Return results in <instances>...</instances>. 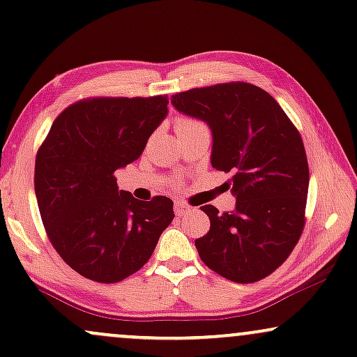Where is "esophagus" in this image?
Here are the masks:
<instances>
[{"instance_id": "1", "label": "esophagus", "mask_w": 357, "mask_h": 357, "mask_svg": "<svg viewBox=\"0 0 357 357\" xmlns=\"http://www.w3.org/2000/svg\"><path fill=\"white\" fill-rule=\"evenodd\" d=\"M191 211V206H188V204H184V203H174V213H176V216H183V214H186V213H190Z\"/></svg>"}]
</instances>
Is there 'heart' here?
<instances>
[{
  "label": "heart",
  "mask_w": 357,
  "mask_h": 357,
  "mask_svg": "<svg viewBox=\"0 0 357 357\" xmlns=\"http://www.w3.org/2000/svg\"><path fill=\"white\" fill-rule=\"evenodd\" d=\"M197 124H201V123H197V121H195V119H191V118H179L178 123H176V130H184V128L197 126Z\"/></svg>",
  "instance_id": "heart-1"
}]
</instances>
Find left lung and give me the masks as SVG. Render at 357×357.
Returning a JSON list of instances; mask_svg holds the SVG:
<instances>
[{
  "label": "left lung",
  "instance_id": "8db88e82",
  "mask_svg": "<svg viewBox=\"0 0 357 357\" xmlns=\"http://www.w3.org/2000/svg\"><path fill=\"white\" fill-rule=\"evenodd\" d=\"M171 102L208 124L213 167L233 173L226 184L236 196L234 211L201 208L211 221L195 241L201 261L243 284L269 276L304 227L309 167L301 135L271 94L241 81L178 93Z\"/></svg>",
  "mask_w": 357,
  "mask_h": 357
}]
</instances>
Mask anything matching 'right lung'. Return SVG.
<instances>
[{
	"mask_svg": "<svg viewBox=\"0 0 357 357\" xmlns=\"http://www.w3.org/2000/svg\"><path fill=\"white\" fill-rule=\"evenodd\" d=\"M167 102V96L78 101L54 119L36 154L34 192L50 241L91 281L111 284L139 271L173 221L169 197L141 201L116 184V171L141 156Z\"/></svg>",
	"mask_w": 357,
	"mask_h": 357,
	"instance_id": "add662e5",
	"label": "right lung"
}]
</instances>
